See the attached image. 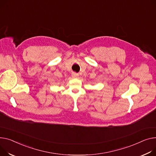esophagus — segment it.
<instances>
[{
	"label": "esophagus",
	"instance_id": "1",
	"mask_svg": "<svg viewBox=\"0 0 156 156\" xmlns=\"http://www.w3.org/2000/svg\"><path fill=\"white\" fill-rule=\"evenodd\" d=\"M72 76L73 78H76L78 76V74L76 73H72Z\"/></svg>",
	"mask_w": 156,
	"mask_h": 156
}]
</instances>
